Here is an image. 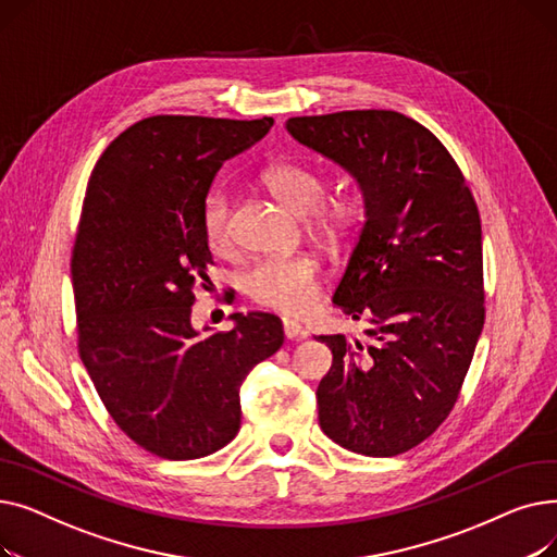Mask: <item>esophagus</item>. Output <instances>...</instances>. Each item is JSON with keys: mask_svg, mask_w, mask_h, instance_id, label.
<instances>
[{"mask_svg": "<svg viewBox=\"0 0 557 557\" xmlns=\"http://www.w3.org/2000/svg\"><path fill=\"white\" fill-rule=\"evenodd\" d=\"M282 327H284V336L288 341H300L307 336V332L302 330V325L294 318H282Z\"/></svg>", "mask_w": 557, "mask_h": 557, "instance_id": "obj_1", "label": "esophagus"}]
</instances>
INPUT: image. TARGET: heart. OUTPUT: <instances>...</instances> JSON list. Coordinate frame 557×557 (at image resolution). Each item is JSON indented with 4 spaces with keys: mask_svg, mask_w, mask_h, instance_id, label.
<instances>
[{
    "mask_svg": "<svg viewBox=\"0 0 557 557\" xmlns=\"http://www.w3.org/2000/svg\"><path fill=\"white\" fill-rule=\"evenodd\" d=\"M261 181L284 205L327 242H343L363 214L361 198L352 191L325 196V173L300 162H275L261 173ZM200 227L205 244L219 255L234 248L230 219V194L214 187L202 200ZM244 294L259 307L282 313H302L318 300V263L309 255L261 257L242 275Z\"/></svg>",
    "mask_w": 557,
    "mask_h": 557,
    "instance_id": "b5f03b06",
    "label": "heart"
}]
</instances>
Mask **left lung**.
Wrapping results in <instances>:
<instances>
[{
  "mask_svg": "<svg viewBox=\"0 0 557 557\" xmlns=\"http://www.w3.org/2000/svg\"><path fill=\"white\" fill-rule=\"evenodd\" d=\"M288 133L355 175L366 223L334 302L368 341L320 336L327 437L363 456L418 447L458 401L485 323L481 216L451 153L395 110L294 116Z\"/></svg>",
  "mask_w": 557,
  "mask_h": 557,
  "instance_id": "8db88e82",
  "label": "left lung"
}]
</instances>
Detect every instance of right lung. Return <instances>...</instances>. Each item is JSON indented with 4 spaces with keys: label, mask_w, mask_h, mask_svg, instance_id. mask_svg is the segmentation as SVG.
I'll return each instance as SVG.
<instances>
[{
    "label": "right lung",
    "mask_w": 557,
    "mask_h": 557,
    "mask_svg": "<svg viewBox=\"0 0 557 557\" xmlns=\"http://www.w3.org/2000/svg\"><path fill=\"white\" fill-rule=\"evenodd\" d=\"M271 126L146 116L110 141L87 183L70 263L78 355L114 424L160 458L225 447L242 426V382L284 343L273 313H234L237 327L205 338L191 327L212 263L202 200L221 164Z\"/></svg>",
    "instance_id": "obj_1"
}]
</instances>
